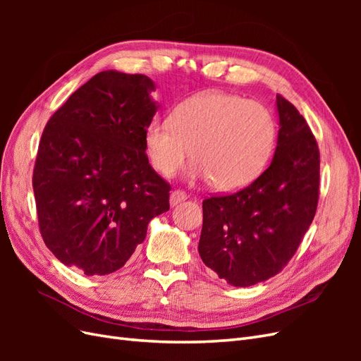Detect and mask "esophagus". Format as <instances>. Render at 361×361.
I'll return each mask as SVG.
<instances>
[{
	"label": "esophagus",
	"instance_id": "34e87169",
	"mask_svg": "<svg viewBox=\"0 0 361 361\" xmlns=\"http://www.w3.org/2000/svg\"><path fill=\"white\" fill-rule=\"evenodd\" d=\"M187 192L185 191H182V190H174L171 194H170V204L171 206H176L178 203H180V202H183V200H187Z\"/></svg>",
	"mask_w": 361,
	"mask_h": 361
}]
</instances>
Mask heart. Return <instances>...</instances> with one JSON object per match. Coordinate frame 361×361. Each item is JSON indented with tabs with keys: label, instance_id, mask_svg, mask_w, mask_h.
I'll return each instance as SVG.
<instances>
[{
	"label": "heart",
	"instance_id": "heart-1",
	"mask_svg": "<svg viewBox=\"0 0 361 361\" xmlns=\"http://www.w3.org/2000/svg\"><path fill=\"white\" fill-rule=\"evenodd\" d=\"M276 123L267 106L226 93H203L174 108L169 120H152L145 130L150 166L171 176L191 147V174L207 178L216 191L253 182L267 166Z\"/></svg>",
	"mask_w": 361,
	"mask_h": 361
}]
</instances>
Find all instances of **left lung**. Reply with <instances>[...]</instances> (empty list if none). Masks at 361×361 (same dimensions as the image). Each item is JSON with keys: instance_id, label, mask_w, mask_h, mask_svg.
Instances as JSON below:
<instances>
[{"instance_id": "obj_1", "label": "left lung", "mask_w": 361, "mask_h": 361, "mask_svg": "<svg viewBox=\"0 0 361 361\" xmlns=\"http://www.w3.org/2000/svg\"><path fill=\"white\" fill-rule=\"evenodd\" d=\"M277 111L280 129L269 167L248 187L203 200L200 257L236 288L279 274L318 207V143L305 118L280 94Z\"/></svg>"}]
</instances>
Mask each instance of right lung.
Instances as JSON below:
<instances>
[{"instance_id": "obj_1", "label": "right lung", "mask_w": 361, "mask_h": 361, "mask_svg": "<svg viewBox=\"0 0 361 361\" xmlns=\"http://www.w3.org/2000/svg\"><path fill=\"white\" fill-rule=\"evenodd\" d=\"M146 75L104 71L43 129L32 171L40 235L85 276L122 268L147 224L170 209V183L152 169L145 130L158 106Z\"/></svg>"}]
</instances>
